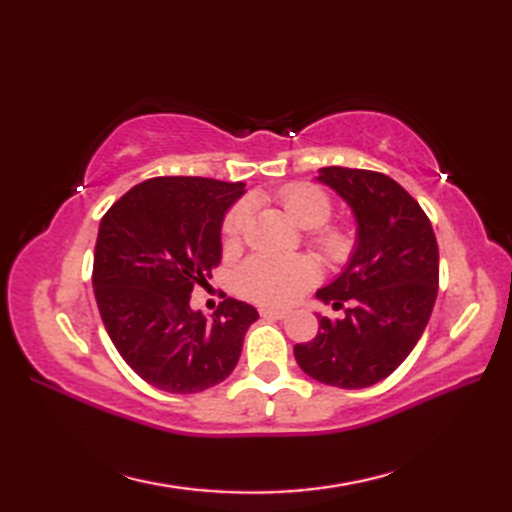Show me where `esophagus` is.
Masks as SVG:
<instances>
[{"label": "esophagus", "instance_id": "34e87169", "mask_svg": "<svg viewBox=\"0 0 512 512\" xmlns=\"http://www.w3.org/2000/svg\"><path fill=\"white\" fill-rule=\"evenodd\" d=\"M262 317H270V319H286L288 312L286 310H277V308H262L259 310Z\"/></svg>", "mask_w": 512, "mask_h": 512}]
</instances>
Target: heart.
Segmentation results:
<instances>
[{
  "mask_svg": "<svg viewBox=\"0 0 512 512\" xmlns=\"http://www.w3.org/2000/svg\"><path fill=\"white\" fill-rule=\"evenodd\" d=\"M286 213L303 228H314L312 244L332 264H345L356 248V235L345 224H325L332 215V200L314 184H288L279 191ZM250 209L246 202L235 204L224 217V246L233 248L248 228ZM317 277V264L310 257H279L259 253L237 270V288L244 297L264 306H286L295 301Z\"/></svg>",
  "mask_w": 512,
  "mask_h": 512,
  "instance_id": "1",
  "label": "heart"
}]
</instances>
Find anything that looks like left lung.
I'll return each instance as SVG.
<instances>
[{"mask_svg": "<svg viewBox=\"0 0 512 512\" xmlns=\"http://www.w3.org/2000/svg\"><path fill=\"white\" fill-rule=\"evenodd\" d=\"M317 180L350 204L356 248L343 273L317 292L345 310L343 319L319 314L317 336L295 345V358L319 383L363 389L398 369L427 328L438 297V242L427 213L385 173L323 167Z\"/></svg>", "mask_w": 512, "mask_h": 512, "instance_id": "left-lung-1", "label": "left lung"}]
</instances>
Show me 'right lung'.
Masks as SVG:
<instances>
[{"instance_id": "1", "label": "right lung", "mask_w": 512, "mask_h": 512, "mask_svg": "<svg viewBox=\"0 0 512 512\" xmlns=\"http://www.w3.org/2000/svg\"><path fill=\"white\" fill-rule=\"evenodd\" d=\"M244 182L165 176L129 189L103 215L94 248L96 306L114 347L162 391L198 394L233 372L253 306L224 299L206 319L191 292L222 259V220Z\"/></svg>"}]
</instances>
